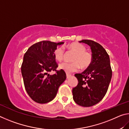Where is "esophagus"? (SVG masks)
Listing matches in <instances>:
<instances>
[{
	"label": "esophagus",
	"instance_id": "obj_1",
	"mask_svg": "<svg viewBox=\"0 0 129 129\" xmlns=\"http://www.w3.org/2000/svg\"><path fill=\"white\" fill-rule=\"evenodd\" d=\"M71 76V75H70V74L68 73H67V78H69Z\"/></svg>",
	"mask_w": 129,
	"mask_h": 129
}]
</instances>
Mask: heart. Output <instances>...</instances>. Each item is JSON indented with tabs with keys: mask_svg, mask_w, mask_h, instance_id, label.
I'll return each mask as SVG.
<instances>
[{
	"mask_svg": "<svg viewBox=\"0 0 129 129\" xmlns=\"http://www.w3.org/2000/svg\"><path fill=\"white\" fill-rule=\"evenodd\" d=\"M67 47L75 52L72 58V62H62L58 65L59 68L66 72L72 73L77 71L80 68L86 69L90 66L92 62V55L86 51V48L84 45L78 43H72L68 45ZM54 57L57 61H61L64 55V49L62 47H57L53 52Z\"/></svg>",
	"mask_w": 129,
	"mask_h": 129,
	"instance_id": "b5f03b06",
	"label": "heart"
}]
</instances>
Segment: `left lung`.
Returning <instances> with one entry per match:
<instances>
[{
  "label": "left lung",
  "mask_w": 129,
  "mask_h": 129,
  "mask_svg": "<svg viewBox=\"0 0 129 129\" xmlns=\"http://www.w3.org/2000/svg\"><path fill=\"white\" fill-rule=\"evenodd\" d=\"M90 46L92 62L81 73L75 74L78 85L72 89L73 99L84 107L94 105L101 101L108 91L112 76L110 58L103 47L90 40L79 41Z\"/></svg>",
  "instance_id": "1"
}]
</instances>
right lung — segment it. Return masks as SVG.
Here are the masks:
<instances>
[{
	"instance_id": "right-lung-1",
	"label": "right lung",
	"mask_w": 129,
	"mask_h": 129,
	"mask_svg": "<svg viewBox=\"0 0 129 129\" xmlns=\"http://www.w3.org/2000/svg\"><path fill=\"white\" fill-rule=\"evenodd\" d=\"M64 43L42 41L30 46L24 54L21 75L28 94L36 102L45 104L53 100L66 79V74L61 69L53 75L48 73L56 71L58 65L53 52L57 45Z\"/></svg>"
}]
</instances>
